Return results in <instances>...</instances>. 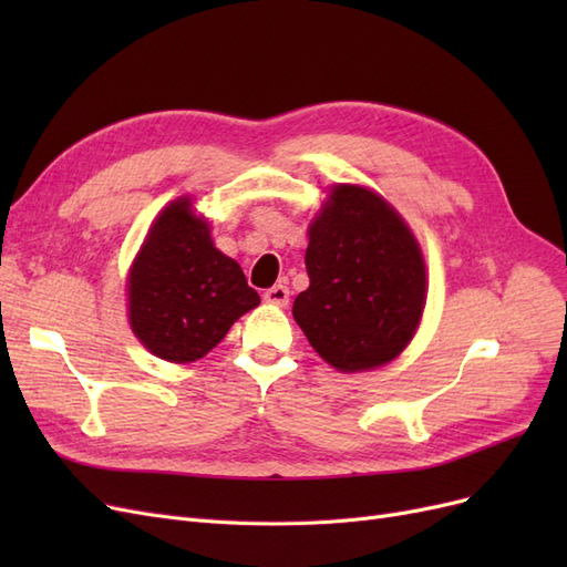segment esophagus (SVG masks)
Listing matches in <instances>:
<instances>
[{"instance_id": "34e87169", "label": "esophagus", "mask_w": 567, "mask_h": 567, "mask_svg": "<svg viewBox=\"0 0 567 567\" xmlns=\"http://www.w3.org/2000/svg\"><path fill=\"white\" fill-rule=\"evenodd\" d=\"M265 300L269 305H277V307H286L288 300H290V290L284 286V284H277L265 290Z\"/></svg>"}]
</instances>
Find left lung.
Segmentation results:
<instances>
[{
  "instance_id": "8db88e82",
  "label": "left lung",
  "mask_w": 567,
  "mask_h": 567,
  "mask_svg": "<svg viewBox=\"0 0 567 567\" xmlns=\"http://www.w3.org/2000/svg\"><path fill=\"white\" fill-rule=\"evenodd\" d=\"M305 265L310 288L293 317L333 369L383 367L409 346L425 307V262L383 196L336 184L310 225Z\"/></svg>"
}]
</instances>
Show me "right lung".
I'll return each instance as SVG.
<instances>
[{"mask_svg":"<svg viewBox=\"0 0 567 567\" xmlns=\"http://www.w3.org/2000/svg\"><path fill=\"white\" fill-rule=\"evenodd\" d=\"M257 305V290L238 262L215 248L208 219L194 215L192 198L169 203L127 277L130 326L142 346L165 362H196Z\"/></svg>","mask_w":567,"mask_h":567,"instance_id":"right-lung-1","label":"right lung"}]
</instances>
